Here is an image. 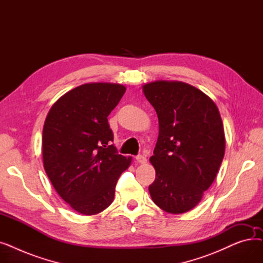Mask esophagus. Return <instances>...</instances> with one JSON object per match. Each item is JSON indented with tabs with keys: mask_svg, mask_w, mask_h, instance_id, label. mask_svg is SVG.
Wrapping results in <instances>:
<instances>
[{
	"mask_svg": "<svg viewBox=\"0 0 263 263\" xmlns=\"http://www.w3.org/2000/svg\"><path fill=\"white\" fill-rule=\"evenodd\" d=\"M136 161L139 162V163H142V164H144V163H146L147 162V158L144 156V155H139V156H136Z\"/></svg>",
	"mask_w": 263,
	"mask_h": 263,
	"instance_id": "esophagus-1",
	"label": "esophagus"
}]
</instances>
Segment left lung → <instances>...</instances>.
I'll return each mask as SVG.
<instances>
[{
    "instance_id": "8db88e82",
    "label": "left lung",
    "mask_w": 263,
    "mask_h": 263,
    "mask_svg": "<svg viewBox=\"0 0 263 263\" xmlns=\"http://www.w3.org/2000/svg\"><path fill=\"white\" fill-rule=\"evenodd\" d=\"M159 118V137L150 163L154 202L165 212L185 213L213 183L225 154L223 121L216 104L198 88L179 81L143 86Z\"/></svg>"
}]
</instances>
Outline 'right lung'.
I'll return each mask as SVG.
<instances>
[{"label":"right lung","instance_id":"obj_1","mask_svg":"<svg viewBox=\"0 0 263 263\" xmlns=\"http://www.w3.org/2000/svg\"><path fill=\"white\" fill-rule=\"evenodd\" d=\"M126 87L87 83L66 92L47 115L45 171L59 195L77 212L93 215L113 202L119 176L132 158L118 155L107 116Z\"/></svg>","mask_w":263,"mask_h":263}]
</instances>
